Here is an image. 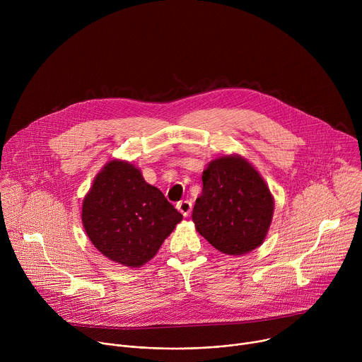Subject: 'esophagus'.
Returning <instances> with one entry per match:
<instances>
[{"label": "esophagus", "instance_id": "34e87169", "mask_svg": "<svg viewBox=\"0 0 362 362\" xmlns=\"http://www.w3.org/2000/svg\"><path fill=\"white\" fill-rule=\"evenodd\" d=\"M177 209L180 211V214L186 218V216H189V214L192 212V202H189V200H182V202H179L177 203Z\"/></svg>", "mask_w": 362, "mask_h": 362}]
</instances>
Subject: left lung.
<instances>
[{"label": "left lung", "instance_id": "1", "mask_svg": "<svg viewBox=\"0 0 362 362\" xmlns=\"http://www.w3.org/2000/svg\"><path fill=\"white\" fill-rule=\"evenodd\" d=\"M202 193L192 221L196 230L226 255L261 246L269 232L275 202L256 168L240 154H223L202 173Z\"/></svg>", "mask_w": 362, "mask_h": 362}]
</instances>
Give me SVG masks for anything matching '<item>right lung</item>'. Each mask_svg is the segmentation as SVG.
<instances>
[{
  "mask_svg": "<svg viewBox=\"0 0 362 362\" xmlns=\"http://www.w3.org/2000/svg\"><path fill=\"white\" fill-rule=\"evenodd\" d=\"M182 214L133 163L109 160L83 200L81 221L95 249L115 264L140 268L182 222Z\"/></svg>",
  "mask_w": 362,
  "mask_h": 362,
  "instance_id": "add662e5",
  "label": "right lung"
}]
</instances>
